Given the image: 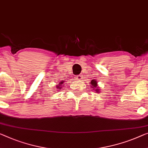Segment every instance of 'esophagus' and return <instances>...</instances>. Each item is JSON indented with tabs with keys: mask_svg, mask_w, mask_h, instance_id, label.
<instances>
[{
	"mask_svg": "<svg viewBox=\"0 0 148 148\" xmlns=\"http://www.w3.org/2000/svg\"><path fill=\"white\" fill-rule=\"evenodd\" d=\"M76 80H82V79H83L82 76V75H80V74L78 75V76L76 77Z\"/></svg>",
	"mask_w": 148,
	"mask_h": 148,
	"instance_id": "esophagus-1",
	"label": "esophagus"
}]
</instances>
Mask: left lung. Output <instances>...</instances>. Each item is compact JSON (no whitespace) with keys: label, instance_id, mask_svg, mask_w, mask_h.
I'll list each match as a JSON object with an SVG mask.
<instances>
[{"label":"left lung","instance_id":"obj_1","mask_svg":"<svg viewBox=\"0 0 148 148\" xmlns=\"http://www.w3.org/2000/svg\"><path fill=\"white\" fill-rule=\"evenodd\" d=\"M90 84H91L92 87H93V88H97V86H98V84H97V82L96 80H92L91 81V82H90ZM96 92L99 93V92H100V90L96 89Z\"/></svg>","mask_w":148,"mask_h":148}]
</instances>
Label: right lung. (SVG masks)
<instances>
[{
    "label": "right lung",
    "mask_w": 148,
    "mask_h": 148,
    "mask_svg": "<svg viewBox=\"0 0 148 148\" xmlns=\"http://www.w3.org/2000/svg\"><path fill=\"white\" fill-rule=\"evenodd\" d=\"M64 82V81H62V82H60L58 84L59 85L56 86V89H58V90H60V89H61V88H62L61 86H62V84H63Z\"/></svg>",
    "instance_id": "1"
}]
</instances>
